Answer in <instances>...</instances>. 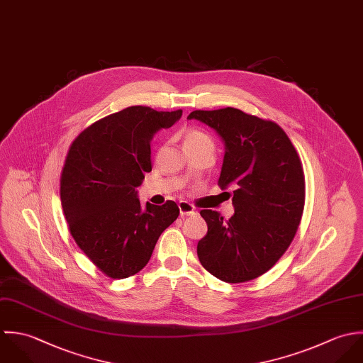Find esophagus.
Wrapping results in <instances>:
<instances>
[{"instance_id":"obj_1","label":"esophagus","mask_w":363,"mask_h":363,"mask_svg":"<svg viewBox=\"0 0 363 363\" xmlns=\"http://www.w3.org/2000/svg\"><path fill=\"white\" fill-rule=\"evenodd\" d=\"M178 208H179V212H181L182 216H194V215L198 213V211H196L191 203H188V202H185V201L179 202V203H178Z\"/></svg>"}]
</instances>
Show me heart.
I'll return each instance as SVG.
<instances>
[{"label":"heart","instance_id":"1","mask_svg":"<svg viewBox=\"0 0 363 363\" xmlns=\"http://www.w3.org/2000/svg\"><path fill=\"white\" fill-rule=\"evenodd\" d=\"M182 143H184L185 151L191 148H198V147H209L215 150V145L211 136L206 135L203 130L195 129V128H189L182 132Z\"/></svg>","mask_w":363,"mask_h":363}]
</instances>
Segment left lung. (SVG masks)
Masks as SVG:
<instances>
[{"mask_svg": "<svg viewBox=\"0 0 363 363\" xmlns=\"http://www.w3.org/2000/svg\"><path fill=\"white\" fill-rule=\"evenodd\" d=\"M224 143L218 185L233 188L228 220L203 209L208 234L198 242L203 268L227 284L255 279L285 254L304 208V174L297 151L277 123L235 108L194 111Z\"/></svg>", "mask_w": 363, "mask_h": 363, "instance_id": "obj_1", "label": "left lung"}]
</instances>
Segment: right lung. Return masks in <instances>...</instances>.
<instances>
[{"label":"right lung","mask_w":363,"mask_h":363,"mask_svg":"<svg viewBox=\"0 0 363 363\" xmlns=\"http://www.w3.org/2000/svg\"><path fill=\"white\" fill-rule=\"evenodd\" d=\"M181 116V109L130 106L86 128L69 150L60 179L63 212L77 245L109 278L142 271L179 215L172 201L142 208L136 188L151 171L152 136Z\"/></svg>","instance_id":"add662e5"}]
</instances>
